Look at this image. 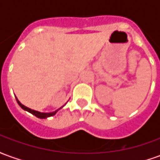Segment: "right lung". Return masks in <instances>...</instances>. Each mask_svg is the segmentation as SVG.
I'll return each mask as SVG.
<instances>
[{
  "instance_id": "obj_1",
  "label": "right lung",
  "mask_w": 160,
  "mask_h": 160,
  "mask_svg": "<svg viewBox=\"0 0 160 160\" xmlns=\"http://www.w3.org/2000/svg\"><path fill=\"white\" fill-rule=\"evenodd\" d=\"M16 100H17V102H18L19 105L20 106V107L22 108L23 110L28 111V112H30V113H32V115H34L35 117H37V118H41V119L49 118V117H52V116H54V115L56 114V112H57V111H58V110H57V111H53V112H50V113H42V112H39V111H34V110H32V109H30V108L25 106L24 104H21V103H20V102L18 100V98H16Z\"/></svg>"
}]
</instances>
